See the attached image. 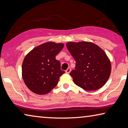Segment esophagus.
Instances as JSON below:
<instances>
[{
	"label": "esophagus",
	"instance_id": "obj_1",
	"mask_svg": "<svg viewBox=\"0 0 128 128\" xmlns=\"http://www.w3.org/2000/svg\"><path fill=\"white\" fill-rule=\"evenodd\" d=\"M70 70H71V68L69 67V68H68L67 70H66V74H70Z\"/></svg>",
	"mask_w": 128,
	"mask_h": 128
}]
</instances>
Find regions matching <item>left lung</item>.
Masks as SVG:
<instances>
[{"label": "left lung", "instance_id": "left-lung-1", "mask_svg": "<svg viewBox=\"0 0 128 128\" xmlns=\"http://www.w3.org/2000/svg\"><path fill=\"white\" fill-rule=\"evenodd\" d=\"M66 46L76 61L75 70L70 74L74 84L86 90L104 86L111 72L110 62L104 50L88 42H68Z\"/></svg>", "mask_w": 128, "mask_h": 128}]
</instances>
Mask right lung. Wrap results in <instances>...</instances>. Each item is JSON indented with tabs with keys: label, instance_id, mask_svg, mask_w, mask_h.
<instances>
[{
	"label": "right lung",
	"instance_id": "obj_1",
	"mask_svg": "<svg viewBox=\"0 0 128 128\" xmlns=\"http://www.w3.org/2000/svg\"><path fill=\"white\" fill-rule=\"evenodd\" d=\"M64 47L62 43L45 42L34 48L24 58L22 77L26 86L32 92L45 94L58 84L65 71L56 56Z\"/></svg>",
	"mask_w": 128,
	"mask_h": 128
}]
</instances>
